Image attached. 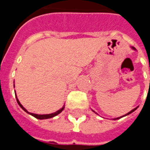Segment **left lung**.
Returning <instances> with one entry per match:
<instances>
[{"label": "left lung", "mask_w": 150, "mask_h": 150, "mask_svg": "<svg viewBox=\"0 0 150 150\" xmlns=\"http://www.w3.org/2000/svg\"><path fill=\"white\" fill-rule=\"evenodd\" d=\"M131 49L132 50H136V48H134V47H133V46H131ZM139 106H137V107H136L135 108H133V109H132V110H131L130 111V112H128V113H126L125 115H124V116H119V117H116V118H113V120H119V119H120V118H122V117H124V116H128V115H129V114H131V113L132 112H134V111L135 110H137V108H138ZM91 110H92V109H91ZM92 112H94L95 113H96V114H97L98 115V113L97 112H95L94 110H92Z\"/></svg>", "instance_id": "left-lung-1"}]
</instances>
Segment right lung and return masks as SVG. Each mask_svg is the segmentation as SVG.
<instances>
[{
  "label": "right lung",
  "instance_id": "1",
  "mask_svg": "<svg viewBox=\"0 0 150 150\" xmlns=\"http://www.w3.org/2000/svg\"><path fill=\"white\" fill-rule=\"evenodd\" d=\"M15 96H16V99H17V102H18V104H19V106L23 109V110L25 112H27L28 114H30V115H31V116H33L34 117H35V118H37V119L38 120H45V119H49V118H52V117H54V116H57V115H59V113H61L62 112V110L64 109V108H65V105H63L60 109H59L58 111H56L55 112H53V113H50V114H35V113H32V112H29L23 106H22V104L20 103V101H19V100L18 99V97H17V94L15 93Z\"/></svg>",
  "mask_w": 150,
  "mask_h": 150
}]
</instances>
